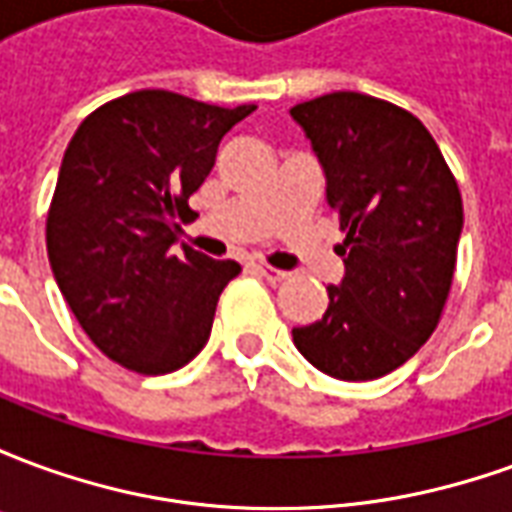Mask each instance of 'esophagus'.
<instances>
[{"mask_svg":"<svg viewBox=\"0 0 512 512\" xmlns=\"http://www.w3.org/2000/svg\"><path fill=\"white\" fill-rule=\"evenodd\" d=\"M252 266H255L257 271H260V274H263V277L268 279V282H282V279L288 277V274H285V271H279V268L266 266V263H252Z\"/></svg>","mask_w":512,"mask_h":512,"instance_id":"1","label":"esophagus"}]
</instances>
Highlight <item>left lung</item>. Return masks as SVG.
Instances as JSON below:
<instances>
[{"instance_id": "obj_1", "label": "left lung", "mask_w": 512, "mask_h": 512, "mask_svg": "<svg viewBox=\"0 0 512 512\" xmlns=\"http://www.w3.org/2000/svg\"><path fill=\"white\" fill-rule=\"evenodd\" d=\"M326 172L345 233V277L321 321L293 329L312 365L370 381L406 365L450 299L463 202L436 139L417 117L365 93H329L290 109Z\"/></svg>"}]
</instances>
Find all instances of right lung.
Wrapping results in <instances>:
<instances>
[{
    "label": "right lung",
    "instance_id": "right-lung-1",
    "mask_svg": "<svg viewBox=\"0 0 512 512\" xmlns=\"http://www.w3.org/2000/svg\"><path fill=\"white\" fill-rule=\"evenodd\" d=\"M255 109L136 90L98 106L73 134L46 249L84 334L120 367L164 376L208 343L216 301L241 266L191 246L175 255L172 244L222 136Z\"/></svg>",
    "mask_w": 512,
    "mask_h": 512
}]
</instances>
